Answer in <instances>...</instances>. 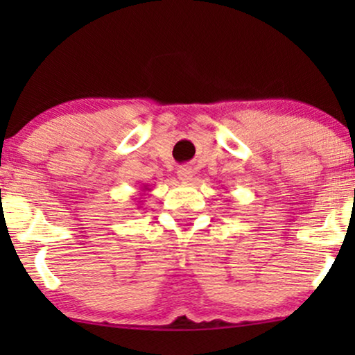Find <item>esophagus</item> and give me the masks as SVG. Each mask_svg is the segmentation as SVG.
<instances>
[{"label": "esophagus", "instance_id": "1", "mask_svg": "<svg viewBox=\"0 0 355 355\" xmlns=\"http://www.w3.org/2000/svg\"><path fill=\"white\" fill-rule=\"evenodd\" d=\"M178 178L181 179L182 182H191L193 178V169L191 166H181L178 171Z\"/></svg>", "mask_w": 355, "mask_h": 355}]
</instances>
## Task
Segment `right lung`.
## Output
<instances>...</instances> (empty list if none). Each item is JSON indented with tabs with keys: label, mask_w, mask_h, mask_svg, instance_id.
<instances>
[{
	"label": "right lung",
	"mask_w": 355,
	"mask_h": 355,
	"mask_svg": "<svg viewBox=\"0 0 355 355\" xmlns=\"http://www.w3.org/2000/svg\"><path fill=\"white\" fill-rule=\"evenodd\" d=\"M145 191H150V189H148L147 186H144V189H142V192H145ZM142 196H145V193H142Z\"/></svg>",
	"instance_id": "right-lung-1"
}]
</instances>
